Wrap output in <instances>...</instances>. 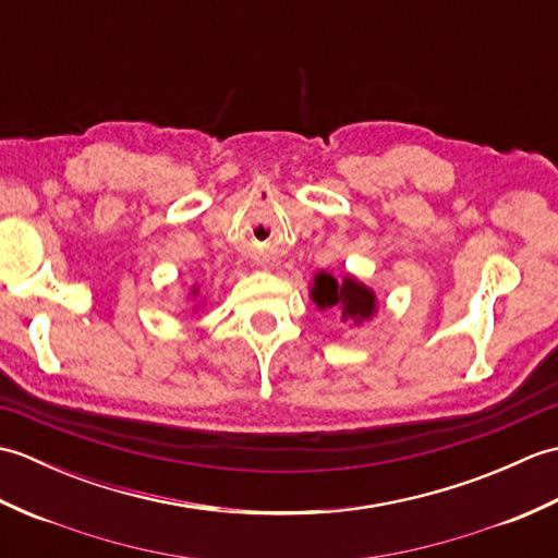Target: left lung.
Here are the masks:
<instances>
[{
	"label": "left lung",
	"mask_w": 558,
	"mask_h": 558,
	"mask_svg": "<svg viewBox=\"0 0 558 558\" xmlns=\"http://www.w3.org/2000/svg\"><path fill=\"white\" fill-rule=\"evenodd\" d=\"M312 300L318 310H340L342 322H354L357 326L376 314V294L352 276L336 280L330 272H318Z\"/></svg>",
	"instance_id": "1"
}]
</instances>
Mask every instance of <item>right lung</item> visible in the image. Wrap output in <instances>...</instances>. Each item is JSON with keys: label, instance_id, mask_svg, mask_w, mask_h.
Returning a JSON list of instances; mask_svg holds the SVG:
<instances>
[{"label": "right lung", "instance_id": "1", "mask_svg": "<svg viewBox=\"0 0 558 558\" xmlns=\"http://www.w3.org/2000/svg\"><path fill=\"white\" fill-rule=\"evenodd\" d=\"M196 292H198V290H194V294H196Z\"/></svg>", "mask_w": 558, "mask_h": 558}]
</instances>
